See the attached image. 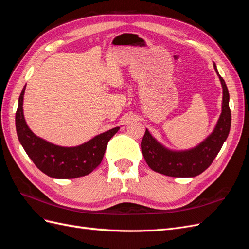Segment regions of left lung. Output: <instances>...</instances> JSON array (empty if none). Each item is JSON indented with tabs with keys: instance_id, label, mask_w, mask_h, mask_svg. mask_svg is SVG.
I'll return each mask as SVG.
<instances>
[{
	"instance_id": "1",
	"label": "left lung",
	"mask_w": 249,
	"mask_h": 249,
	"mask_svg": "<svg viewBox=\"0 0 249 249\" xmlns=\"http://www.w3.org/2000/svg\"><path fill=\"white\" fill-rule=\"evenodd\" d=\"M214 67L218 73L215 64ZM218 76L223 88L222 112L214 132L198 146L185 152H172L158 143L146 129L141 141V150L147 165L154 171L168 177L191 178L200 175L213 163L229 136L231 123L229 90L219 73Z\"/></svg>"
}]
</instances>
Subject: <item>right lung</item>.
Segmentation results:
<instances>
[{
  "label": "right lung",
  "mask_w": 249,
  "mask_h": 249,
  "mask_svg": "<svg viewBox=\"0 0 249 249\" xmlns=\"http://www.w3.org/2000/svg\"><path fill=\"white\" fill-rule=\"evenodd\" d=\"M25 88L19 95L16 113V126L20 144L36 167L47 176L55 178H74L89 175L101 164L109 140L119 126L105 132L80 146L62 147L52 144L35 136L29 129L24 114L22 101Z\"/></svg>",
  "instance_id": "right-lung-1"
}]
</instances>
